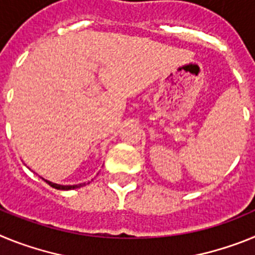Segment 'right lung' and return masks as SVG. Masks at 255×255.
I'll use <instances>...</instances> for the list:
<instances>
[{
    "instance_id": "right-lung-1",
    "label": "right lung",
    "mask_w": 255,
    "mask_h": 255,
    "mask_svg": "<svg viewBox=\"0 0 255 255\" xmlns=\"http://www.w3.org/2000/svg\"><path fill=\"white\" fill-rule=\"evenodd\" d=\"M44 181H46L48 185H51L52 188L57 189V190H71V189H78L85 185V182H83V184H78V185H61V184H55V182L48 181V180H44Z\"/></svg>"
}]
</instances>
